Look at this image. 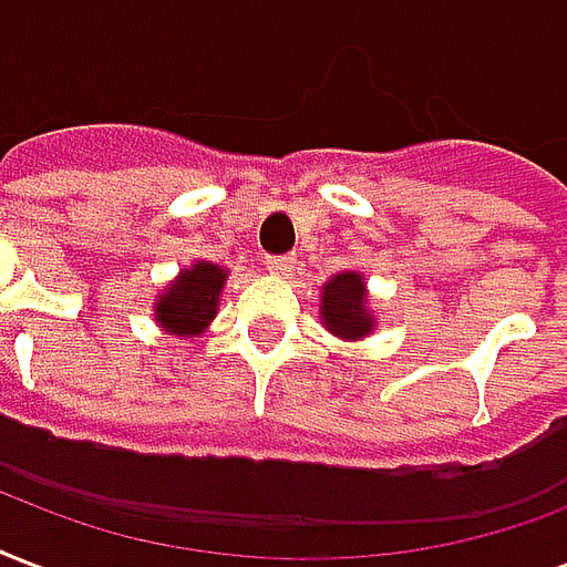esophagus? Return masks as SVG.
<instances>
[{"label": "esophagus", "mask_w": 567, "mask_h": 567, "mask_svg": "<svg viewBox=\"0 0 567 567\" xmlns=\"http://www.w3.org/2000/svg\"><path fill=\"white\" fill-rule=\"evenodd\" d=\"M267 270L276 276H291L297 270V255H270L267 258Z\"/></svg>", "instance_id": "34e87169"}]
</instances>
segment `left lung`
Masks as SVG:
<instances>
[{"mask_svg": "<svg viewBox=\"0 0 567 567\" xmlns=\"http://www.w3.org/2000/svg\"><path fill=\"white\" fill-rule=\"evenodd\" d=\"M365 285L357 274H339L323 285V323L341 339H360L371 330L369 312L362 309Z\"/></svg>", "mask_w": 567, "mask_h": 567, "instance_id": "1", "label": "left lung"}]
</instances>
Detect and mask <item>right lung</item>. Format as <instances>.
I'll return each mask as SVG.
<instances>
[{
    "label": "right lung",
    "instance_id": "right-lung-1",
    "mask_svg": "<svg viewBox=\"0 0 567 567\" xmlns=\"http://www.w3.org/2000/svg\"><path fill=\"white\" fill-rule=\"evenodd\" d=\"M223 282H226V274L216 265H196L193 270H184L178 282L172 285L168 293H163V300L157 302V309H154L157 321L168 332L196 336L216 315V300H219Z\"/></svg>",
    "mask_w": 567,
    "mask_h": 567
}]
</instances>
